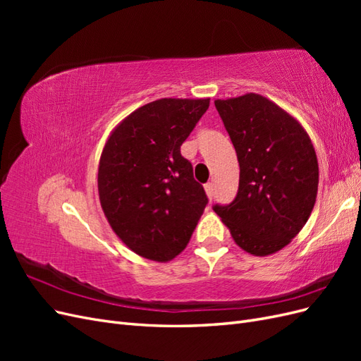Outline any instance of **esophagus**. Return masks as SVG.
Listing matches in <instances>:
<instances>
[{"label": "esophagus", "mask_w": 361, "mask_h": 361, "mask_svg": "<svg viewBox=\"0 0 361 361\" xmlns=\"http://www.w3.org/2000/svg\"><path fill=\"white\" fill-rule=\"evenodd\" d=\"M204 191H206V194H207V197L212 199V197H214V192H215V190H214V183H212V182L206 183V185H204Z\"/></svg>", "instance_id": "34e87169"}]
</instances>
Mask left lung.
Returning <instances> with one entry per match:
<instances>
[{
  "label": "left lung",
  "instance_id": "obj_1",
  "mask_svg": "<svg viewBox=\"0 0 361 361\" xmlns=\"http://www.w3.org/2000/svg\"><path fill=\"white\" fill-rule=\"evenodd\" d=\"M239 162L235 200L214 211L235 243L268 256L300 233L313 211L319 167L312 140L297 118L257 93L216 99Z\"/></svg>",
  "mask_w": 361,
  "mask_h": 361
}]
</instances>
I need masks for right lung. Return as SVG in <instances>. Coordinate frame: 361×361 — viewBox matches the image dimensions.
Masks as SVG:
<instances>
[{"label": "right lung", "mask_w": 361, "mask_h": 361, "mask_svg": "<svg viewBox=\"0 0 361 361\" xmlns=\"http://www.w3.org/2000/svg\"><path fill=\"white\" fill-rule=\"evenodd\" d=\"M207 108L209 97L146 104L125 117L104 146L97 170L102 211L114 233L141 257H176L204 211V190L180 146Z\"/></svg>", "instance_id": "add662e5"}]
</instances>
